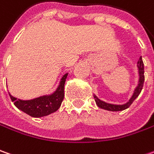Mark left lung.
<instances>
[{
	"label": "left lung",
	"mask_w": 154,
	"mask_h": 154,
	"mask_svg": "<svg viewBox=\"0 0 154 154\" xmlns=\"http://www.w3.org/2000/svg\"><path fill=\"white\" fill-rule=\"evenodd\" d=\"M137 66H138V71H139V81H138V86L136 87V88L134 89V94L133 96L131 97V99L129 100V101L127 102L126 104H123V105H114V104H110L106 103L105 101L100 100V99H98L97 96L94 95V98L95 100V102H96L97 106L100 107V108H102L105 110H107V111H112V112H117V111H122V110H125L128 108L132 103L134 101V100L139 96V94H140L141 90L143 88V85H144V81H145V75H144V63H143L142 57L140 56V60H138L137 62Z\"/></svg>",
	"instance_id": "8db88e82"
}]
</instances>
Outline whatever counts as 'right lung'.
Returning a JSON list of instances; mask_svg holds the SVG:
<instances>
[{"label":"right lung","instance_id":"add662e5","mask_svg":"<svg viewBox=\"0 0 154 154\" xmlns=\"http://www.w3.org/2000/svg\"><path fill=\"white\" fill-rule=\"evenodd\" d=\"M66 76L67 73L62 76L56 91L50 95H44L29 100H22L13 97L11 94L9 96L14 106L28 115L35 118L47 116L57 111L61 105L64 99V85Z\"/></svg>","mask_w":154,"mask_h":154}]
</instances>
